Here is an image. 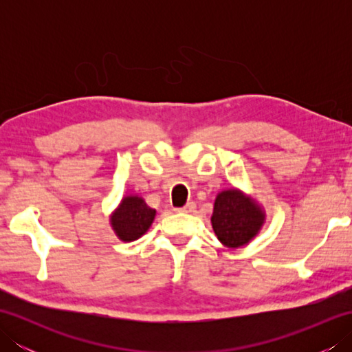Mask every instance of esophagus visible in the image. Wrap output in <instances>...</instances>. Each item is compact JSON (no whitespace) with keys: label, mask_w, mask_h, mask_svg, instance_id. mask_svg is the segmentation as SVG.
I'll return each mask as SVG.
<instances>
[{"label":"esophagus","mask_w":352,"mask_h":352,"mask_svg":"<svg viewBox=\"0 0 352 352\" xmlns=\"http://www.w3.org/2000/svg\"><path fill=\"white\" fill-rule=\"evenodd\" d=\"M195 208H197L195 203H188L184 207L177 208L175 212H180V213H193V212H195Z\"/></svg>","instance_id":"1"}]
</instances>
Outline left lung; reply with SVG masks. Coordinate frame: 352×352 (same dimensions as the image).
<instances>
[{"mask_svg": "<svg viewBox=\"0 0 352 352\" xmlns=\"http://www.w3.org/2000/svg\"><path fill=\"white\" fill-rule=\"evenodd\" d=\"M210 221L218 241L236 250L248 245L260 233L266 222V212L256 198L230 188L216 195Z\"/></svg>", "mask_w": 352, "mask_h": 352, "instance_id": "obj_1", "label": "left lung"}]
</instances>
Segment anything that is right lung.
<instances>
[{
	"label": "right lung",
	"mask_w": 352,
	"mask_h": 352,
	"mask_svg": "<svg viewBox=\"0 0 352 352\" xmlns=\"http://www.w3.org/2000/svg\"><path fill=\"white\" fill-rule=\"evenodd\" d=\"M110 218V227L119 241L133 242L144 236L155 218V208H151L138 193L122 197Z\"/></svg>",
	"instance_id": "1"
}]
</instances>
